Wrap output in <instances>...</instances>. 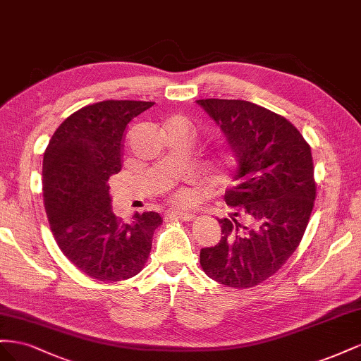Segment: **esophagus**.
Returning a JSON list of instances; mask_svg holds the SVG:
<instances>
[{
  "mask_svg": "<svg viewBox=\"0 0 361 361\" xmlns=\"http://www.w3.org/2000/svg\"><path fill=\"white\" fill-rule=\"evenodd\" d=\"M169 218L183 221V222H190V221H195V214L193 213H183V212H172V213H169Z\"/></svg>",
  "mask_w": 361,
  "mask_h": 361,
  "instance_id": "34e87169",
  "label": "esophagus"
}]
</instances>
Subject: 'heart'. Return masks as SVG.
Wrapping results in <instances>:
<instances>
[{"mask_svg":"<svg viewBox=\"0 0 361 361\" xmlns=\"http://www.w3.org/2000/svg\"><path fill=\"white\" fill-rule=\"evenodd\" d=\"M243 164H245L243 151L235 145L222 147L221 149H218V152L214 154V157L212 160V168L214 173L218 175L221 180H226V181L234 180L238 177L239 172L243 168ZM169 200L175 205H188L190 202V193L188 189L180 188L171 193Z\"/></svg>","mask_w":361,"mask_h":361,"instance_id":"b5f03b06","label":"heart"}]
</instances>
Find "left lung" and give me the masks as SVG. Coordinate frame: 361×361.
<instances>
[{
	"instance_id": "obj_1",
	"label": "left lung",
	"mask_w": 361,
	"mask_h": 361,
	"mask_svg": "<svg viewBox=\"0 0 361 361\" xmlns=\"http://www.w3.org/2000/svg\"><path fill=\"white\" fill-rule=\"evenodd\" d=\"M243 151L239 184L226 189L231 218L222 239L202 248V271L219 284L250 289L272 276L300 246L314 207L312 148L290 121L242 99H198Z\"/></svg>"
}]
</instances>
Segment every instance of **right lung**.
I'll return each mask as SVG.
<instances>
[{"mask_svg":"<svg viewBox=\"0 0 361 361\" xmlns=\"http://www.w3.org/2000/svg\"><path fill=\"white\" fill-rule=\"evenodd\" d=\"M152 106L107 99L81 107L60 123L44 154V202L54 240L78 271L98 281L137 275L161 225L156 212L123 222L109 192V178L122 168L128 122Z\"/></svg>","mask_w":361,"mask_h":361,"instance_id":"add662e5","label":"right lung"}]
</instances>
